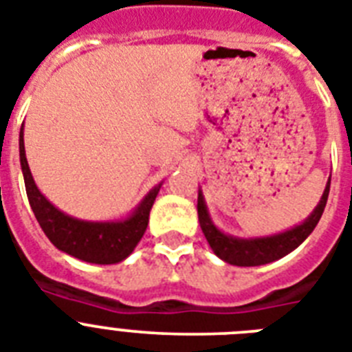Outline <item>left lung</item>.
<instances>
[{
    "mask_svg": "<svg viewBox=\"0 0 352 352\" xmlns=\"http://www.w3.org/2000/svg\"><path fill=\"white\" fill-rule=\"evenodd\" d=\"M329 186H331V179H327L326 190L322 193L317 208L313 209L311 214L302 223L292 227L288 231L277 232V234L272 236H263V238H236V236L221 232L212 223L208 206H206V200H204L202 190H199L197 211H199L200 229H202L212 252L217 254L220 259L229 263V265H236V267H259V265L277 261V259L285 258L286 254H290L292 250L297 249L311 234L313 229L317 227L322 212H324V208H326Z\"/></svg>",
    "mask_w": 352,
    "mask_h": 352,
    "instance_id": "1",
    "label": "left lung"
}]
</instances>
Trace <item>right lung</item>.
Listing matches in <instances>:
<instances>
[{
  "instance_id": "1",
  "label": "right lung",
  "mask_w": 352,
  "mask_h": 352,
  "mask_svg": "<svg viewBox=\"0 0 352 352\" xmlns=\"http://www.w3.org/2000/svg\"><path fill=\"white\" fill-rule=\"evenodd\" d=\"M19 159L32 211L44 234L58 250L94 265H114L131 256L146 231L150 209L162 182L153 186L126 218L109 221L80 220L62 212L39 191L26 161L23 126L19 132Z\"/></svg>"
}]
</instances>
